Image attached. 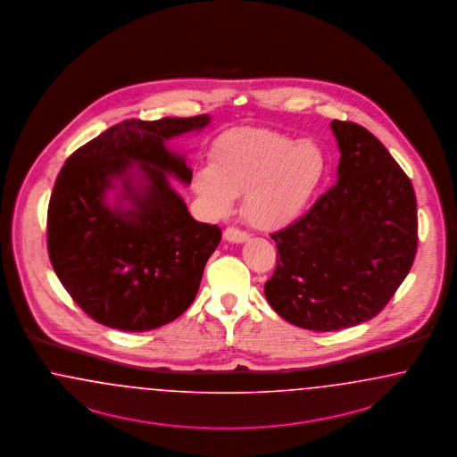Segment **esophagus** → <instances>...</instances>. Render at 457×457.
<instances>
[{
	"label": "esophagus",
	"mask_w": 457,
	"mask_h": 457,
	"mask_svg": "<svg viewBox=\"0 0 457 457\" xmlns=\"http://www.w3.org/2000/svg\"><path fill=\"white\" fill-rule=\"evenodd\" d=\"M222 237L229 243H245V241H248L249 235L246 231H241L237 228H226L224 233H222Z\"/></svg>",
	"instance_id": "1"
}]
</instances>
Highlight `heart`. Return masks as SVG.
<instances>
[{"label":"heart","mask_w":457,"mask_h":457,"mask_svg":"<svg viewBox=\"0 0 457 457\" xmlns=\"http://www.w3.org/2000/svg\"><path fill=\"white\" fill-rule=\"evenodd\" d=\"M328 167L317 142L266 129L231 130L211 151V167L199 169L194 189L211 209L226 214L243 195V214L260 229H278L302 216Z\"/></svg>","instance_id":"b5f03b06"}]
</instances>
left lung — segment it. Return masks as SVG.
Wrapping results in <instances>:
<instances>
[{
    "mask_svg": "<svg viewBox=\"0 0 457 457\" xmlns=\"http://www.w3.org/2000/svg\"><path fill=\"white\" fill-rule=\"evenodd\" d=\"M338 180L298 221L273 233L268 303L293 325L333 332L374 319L411 271L417 251L414 187L365 127L333 120Z\"/></svg>",
    "mask_w": 457,
    "mask_h": 457,
    "instance_id": "left-lung-1",
    "label": "left lung"
}]
</instances>
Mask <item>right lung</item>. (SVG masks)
<instances>
[{
  "mask_svg": "<svg viewBox=\"0 0 457 457\" xmlns=\"http://www.w3.org/2000/svg\"><path fill=\"white\" fill-rule=\"evenodd\" d=\"M209 120L127 119L62 167L46 216L48 254L63 288L97 323L147 332L193 303L221 229L195 221L170 186L167 176L189 184L193 170L166 140ZM117 181L121 191L111 207L106 194Z\"/></svg>",
  "mask_w": 457,
  "mask_h": 457,
  "instance_id": "right-lung-1",
  "label": "right lung"
}]
</instances>
